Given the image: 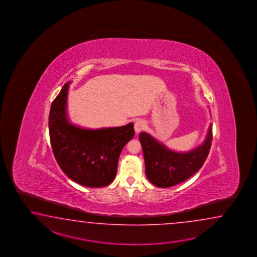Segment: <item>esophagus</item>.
I'll return each mask as SVG.
<instances>
[{
	"mask_svg": "<svg viewBox=\"0 0 257 257\" xmlns=\"http://www.w3.org/2000/svg\"><path fill=\"white\" fill-rule=\"evenodd\" d=\"M145 127V122L142 120V119H139L135 122L134 124V130L136 131V133H140L141 131H143Z\"/></svg>",
	"mask_w": 257,
	"mask_h": 257,
	"instance_id": "1",
	"label": "esophagus"
}]
</instances>
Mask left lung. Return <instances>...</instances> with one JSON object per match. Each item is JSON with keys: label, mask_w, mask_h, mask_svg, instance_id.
Instances as JSON below:
<instances>
[{"label": "left lung", "mask_w": 257, "mask_h": 257, "mask_svg": "<svg viewBox=\"0 0 257 257\" xmlns=\"http://www.w3.org/2000/svg\"><path fill=\"white\" fill-rule=\"evenodd\" d=\"M145 172L154 186L170 187L190 178L202 167L212 142V128L209 126L207 140L190 153H178L164 147L148 133L140 134Z\"/></svg>", "instance_id": "8db88e82"}]
</instances>
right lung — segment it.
Wrapping results in <instances>:
<instances>
[{
  "label": "right lung",
  "mask_w": 257,
  "mask_h": 257,
  "mask_svg": "<svg viewBox=\"0 0 257 257\" xmlns=\"http://www.w3.org/2000/svg\"><path fill=\"white\" fill-rule=\"evenodd\" d=\"M69 82L53 100L49 140L55 159L69 178L82 186L103 187L115 179L121 151L134 137L133 124L97 131L71 125L66 117Z\"/></svg>",
  "instance_id": "add662e5"
}]
</instances>
